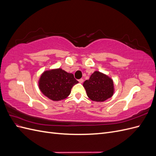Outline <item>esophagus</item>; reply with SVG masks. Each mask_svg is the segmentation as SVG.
Listing matches in <instances>:
<instances>
[{
  "label": "esophagus",
  "mask_w": 156,
  "mask_h": 156,
  "mask_svg": "<svg viewBox=\"0 0 156 156\" xmlns=\"http://www.w3.org/2000/svg\"><path fill=\"white\" fill-rule=\"evenodd\" d=\"M83 81H84V80H83V79H80L79 80V82L80 83H83Z\"/></svg>",
  "instance_id": "1"
}]
</instances>
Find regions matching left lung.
Instances as JSON below:
<instances>
[{
    "mask_svg": "<svg viewBox=\"0 0 156 156\" xmlns=\"http://www.w3.org/2000/svg\"><path fill=\"white\" fill-rule=\"evenodd\" d=\"M88 97L92 101L103 102L111 98L115 92L114 82L108 75L95 71L83 83Z\"/></svg>",
    "mask_w": 156,
    "mask_h": 156,
    "instance_id": "1",
    "label": "left lung"
}]
</instances>
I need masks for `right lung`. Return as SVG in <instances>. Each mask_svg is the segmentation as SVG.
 Instances as JSON below:
<instances>
[{"label": "right lung", "mask_w": 156, "mask_h": 156, "mask_svg": "<svg viewBox=\"0 0 156 156\" xmlns=\"http://www.w3.org/2000/svg\"><path fill=\"white\" fill-rule=\"evenodd\" d=\"M78 83L73 73L57 68L45 71L39 79L38 86L44 96L58 101L66 98L71 93V89Z\"/></svg>", "instance_id": "1"}]
</instances>
